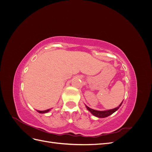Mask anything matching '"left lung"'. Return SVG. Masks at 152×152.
Listing matches in <instances>:
<instances>
[{
  "mask_svg": "<svg viewBox=\"0 0 152 152\" xmlns=\"http://www.w3.org/2000/svg\"><path fill=\"white\" fill-rule=\"evenodd\" d=\"M122 102L117 108L112 109V110H106V111H98V110H93L92 108H90L89 107H87V106H86V108L93 115L97 117H99V118H104V117H107L110 115H112L115 112H116L117 110L119 108H120Z\"/></svg>",
  "mask_w": 152,
  "mask_h": 152,
  "instance_id": "1",
  "label": "left lung"
}]
</instances>
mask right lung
Instances as JSON below:
<instances>
[{
	"label": "right lung",
	"instance_id": "right-lung-1",
	"mask_svg": "<svg viewBox=\"0 0 152 152\" xmlns=\"http://www.w3.org/2000/svg\"><path fill=\"white\" fill-rule=\"evenodd\" d=\"M50 110V109H48V110H44V111H39V110H37V112L40 113H47Z\"/></svg>",
	"mask_w": 152,
	"mask_h": 152
}]
</instances>
